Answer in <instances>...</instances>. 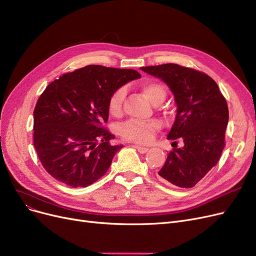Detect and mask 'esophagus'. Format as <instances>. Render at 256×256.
Segmentation results:
<instances>
[{"instance_id":"esophagus-1","label":"esophagus","mask_w":256,"mask_h":256,"mask_svg":"<svg viewBox=\"0 0 256 256\" xmlns=\"http://www.w3.org/2000/svg\"><path fill=\"white\" fill-rule=\"evenodd\" d=\"M134 147L136 149V150L140 154H146L148 152V148L147 147H143V146H140V145H134Z\"/></svg>"}]
</instances>
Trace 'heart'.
I'll return each instance as SVG.
<instances>
[{
  "label": "heart",
  "mask_w": 256,
  "mask_h": 256,
  "mask_svg": "<svg viewBox=\"0 0 256 256\" xmlns=\"http://www.w3.org/2000/svg\"><path fill=\"white\" fill-rule=\"evenodd\" d=\"M140 90L152 104L162 102L166 98L164 86L158 82H145L140 86ZM125 96L126 90L124 88H120L111 95L109 100V111L113 116H118L122 111V106ZM158 127H160V124L156 120L138 122L131 120L122 124L118 128V132L122 138H124L125 140L136 143H148L152 140V136Z\"/></svg>",
  "instance_id": "b5f03b06"
}]
</instances>
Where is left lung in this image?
Wrapping results in <instances>:
<instances>
[{"label": "left lung", "instance_id": "1", "mask_svg": "<svg viewBox=\"0 0 256 256\" xmlns=\"http://www.w3.org/2000/svg\"><path fill=\"white\" fill-rule=\"evenodd\" d=\"M140 70L168 86L177 114L167 140H183V147L167 154L158 178L178 188L195 186L217 164L224 148L226 102L213 79L196 70L174 64Z\"/></svg>", "mask_w": 256, "mask_h": 256}]
</instances>
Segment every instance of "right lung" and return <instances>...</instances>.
Returning <instances> with one entry per match:
<instances>
[{
    "label": "right lung",
    "mask_w": 256,
    "mask_h": 256,
    "mask_svg": "<svg viewBox=\"0 0 256 256\" xmlns=\"http://www.w3.org/2000/svg\"><path fill=\"white\" fill-rule=\"evenodd\" d=\"M136 70L86 66L50 82L34 110V146L52 178L86 188L107 172L122 148L102 127L111 95L138 79Z\"/></svg>",
    "instance_id": "add662e5"
}]
</instances>
